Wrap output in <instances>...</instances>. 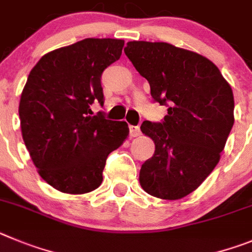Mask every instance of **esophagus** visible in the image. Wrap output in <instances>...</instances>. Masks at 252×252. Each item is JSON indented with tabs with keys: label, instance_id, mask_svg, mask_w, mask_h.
Here are the masks:
<instances>
[{
	"label": "esophagus",
	"instance_id": "obj_1",
	"mask_svg": "<svg viewBox=\"0 0 252 252\" xmlns=\"http://www.w3.org/2000/svg\"><path fill=\"white\" fill-rule=\"evenodd\" d=\"M129 130H130V137H138V135H140L139 126H129Z\"/></svg>",
	"mask_w": 252,
	"mask_h": 252
}]
</instances>
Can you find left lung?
<instances>
[{
	"label": "left lung",
	"mask_w": 252,
	"mask_h": 252,
	"mask_svg": "<svg viewBox=\"0 0 252 252\" xmlns=\"http://www.w3.org/2000/svg\"><path fill=\"white\" fill-rule=\"evenodd\" d=\"M124 53L151 87L154 101L168 106L160 123L140 129L154 140L139 182L151 196L180 199L193 192L220 160L233 126V94L219 67L205 56L167 42L130 41Z\"/></svg>",
	"instance_id": "left-lung-1"
}]
</instances>
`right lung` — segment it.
Listing matches in <instances>:
<instances>
[{"label":"right lung","mask_w":252,"mask_h":252,"mask_svg":"<svg viewBox=\"0 0 252 252\" xmlns=\"http://www.w3.org/2000/svg\"><path fill=\"white\" fill-rule=\"evenodd\" d=\"M123 46L118 38H85L42 56L27 78L19 106L22 138L38 174L58 191L98 188L106 158L128 137L126 122L90 109L104 104L101 74Z\"/></svg>","instance_id":"obj_1"}]
</instances>
